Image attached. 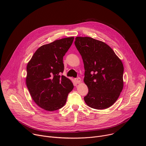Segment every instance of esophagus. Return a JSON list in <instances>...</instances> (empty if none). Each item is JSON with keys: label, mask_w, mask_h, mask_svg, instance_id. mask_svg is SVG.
<instances>
[{"label": "esophagus", "mask_w": 146, "mask_h": 146, "mask_svg": "<svg viewBox=\"0 0 146 146\" xmlns=\"http://www.w3.org/2000/svg\"><path fill=\"white\" fill-rule=\"evenodd\" d=\"M75 81L77 83V84H79V83H80V82L81 81V79L80 77H78L77 78L75 79Z\"/></svg>", "instance_id": "34e87169"}]
</instances>
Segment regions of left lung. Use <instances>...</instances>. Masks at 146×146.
Listing matches in <instances>:
<instances>
[{
	"label": "left lung",
	"mask_w": 146,
	"mask_h": 146,
	"mask_svg": "<svg viewBox=\"0 0 146 146\" xmlns=\"http://www.w3.org/2000/svg\"><path fill=\"white\" fill-rule=\"evenodd\" d=\"M75 46L84 63V82L88 88L87 105L103 110L111 106L123 87L121 60L105 43L90 37H76Z\"/></svg>",
	"instance_id": "obj_1"
}]
</instances>
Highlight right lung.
<instances>
[{"mask_svg": "<svg viewBox=\"0 0 146 146\" xmlns=\"http://www.w3.org/2000/svg\"><path fill=\"white\" fill-rule=\"evenodd\" d=\"M73 40L74 37L63 38L41 46L27 64V86L33 101L43 110L62 108L74 88L70 79L59 74L64 69L63 57Z\"/></svg>", "mask_w": 146, "mask_h": 146, "instance_id": "obj_1", "label": "right lung"}]
</instances>
